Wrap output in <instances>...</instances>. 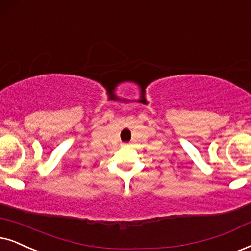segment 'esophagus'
Wrapping results in <instances>:
<instances>
[{
	"instance_id": "obj_1",
	"label": "esophagus",
	"mask_w": 251,
	"mask_h": 251,
	"mask_svg": "<svg viewBox=\"0 0 251 251\" xmlns=\"http://www.w3.org/2000/svg\"><path fill=\"white\" fill-rule=\"evenodd\" d=\"M124 146H127V145H126V144H124Z\"/></svg>"
}]
</instances>
